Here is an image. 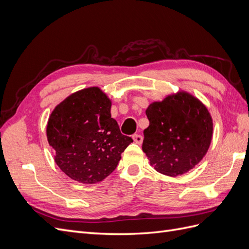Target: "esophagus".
<instances>
[{"label":"esophagus","instance_id":"esophagus-1","mask_svg":"<svg viewBox=\"0 0 249 249\" xmlns=\"http://www.w3.org/2000/svg\"><path fill=\"white\" fill-rule=\"evenodd\" d=\"M133 140L135 143H137V144H141L143 141V137L139 134H135V135H133Z\"/></svg>","mask_w":249,"mask_h":249}]
</instances>
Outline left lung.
I'll return each mask as SVG.
<instances>
[{
  "label": "left lung",
  "instance_id": "left-lung-1",
  "mask_svg": "<svg viewBox=\"0 0 249 249\" xmlns=\"http://www.w3.org/2000/svg\"><path fill=\"white\" fill-rule=\"evenodd\" d=\"M145 113L149 125L143 132L142 149L158 172L182 176L206 156L213 137V119L197 97L179 90L153 102Z\"/></svg>",
  "mask_w": 249,
  "mask_h": 249
}]
</instances>
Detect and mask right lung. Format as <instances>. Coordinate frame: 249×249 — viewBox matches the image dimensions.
Returning <instances> with one entry per match:
<instances>
[{
    "label": "right lung",
    "instance_id": "obj_1",
    "mask_svg": "<svg viewBox=\"0 0 249 249\" xmlns=\"http://www.w3.org/2000/svg\"><path fill=\"white\" fill-rule=\"evenodd\" d=\"M111 105L101 88L88 87L67 96L51 113L49 144L55 149L58 167L71 179L83 184L102 182L133 142L111 117Z\"/></svg>",
    "mask_w": 249,
    "mask_h": 249
}]
</instances>
